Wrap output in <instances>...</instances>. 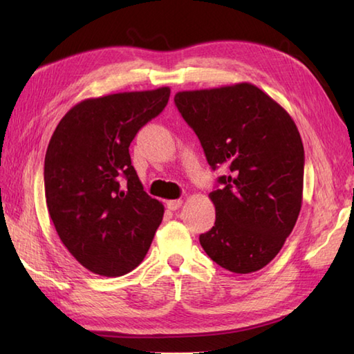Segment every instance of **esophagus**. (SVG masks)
Listing matches in <instances>:
<instances>
[{
    "label": "esophagus",
    "mask_w": 354,
    "mask_h": 354,
    "mask_svg": "<svg viewBox=\"0 0 354 354\" xmlns=\"http://www.w3.org/2000/svg\"><path fill=\"white\" fill-rule=\"evenodd\" d=\"M165 205H167V208H169V209H171V212H175V209H178L179 207L183 205V201H181V199L167 201V202H165Z\"/></svg>",
    "instance_id": "esophagus-1"
}]
</instances>
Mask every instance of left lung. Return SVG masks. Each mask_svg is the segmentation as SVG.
<instances>
[{
  "instance_id": "left-lung-1",
  "label": "left lung",
  "mask_w": 354,
  "mask_h": 354,
  "mask_svg": "<svg viewBox=\"0 0 354 354\" xmlns=\"http://www.w3.org/2000/svg\"><path fill=\"white\" fill-rule=\"evenodd\" d=\"M175 104L204 149L221 189L209 193L214 227L199 236L217 265L236 274L265 268L295 227L303 202L304 147L281 104L252 84L181 91Z\"/></svg>"
}]
</instances>
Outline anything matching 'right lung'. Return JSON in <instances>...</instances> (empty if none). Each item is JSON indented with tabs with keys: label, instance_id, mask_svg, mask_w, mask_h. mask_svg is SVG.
<instances>
[{
	"label": "right lung",
	"instance_id": "1",
	"mask_svg": "<svg viewBox=\"0 0 354 354\" xmlns=\"http://www.w3.org/2000/svg\"><path fill=\"white\" fill-rule=\"evenodd\" d=\"M169 97L162 86L86 99L51 135L44 164L48 213L66 250L97 275L137 268L162 221L164 205L142 189L129 146Z\"/></svg>",
	"mask_w": 354,
	"mask_h": 354
}]
</instances>
